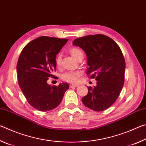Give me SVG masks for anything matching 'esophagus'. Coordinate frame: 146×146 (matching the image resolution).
<instances>
[{"mask_svg": "<svg viewBox=\"0 0 146 146\" xmlns=\"http://www.w3.org/2000/svg\"><path fill=\"white\" fill-rule=\"evenodd\" d=\"M78 85L77 84H71L70 85V87L71 88H75V87H77Z\"/></svg>", "mask_w": 146, "mask_h": 146, "instance_id": "1", "label": "esophagus"}]
</instances>
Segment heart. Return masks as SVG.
I'll return each mask as SVG.
<instances>
[{
  "label": "heart",
  "mask_w": 146,
  "mask_h": 146,
  "mask_svg": "<svg viewBox=\"0 0 146 146\" xmlns=\"http://www.w3.org/2000/svg\"><path fill=\"white\" fill-rule=\"evenodd\" d=\"M70 53L75 59H77L79 56L82 55V51L80 49L75 47L71 48L70 49ZM55 64L58 67H60L61 65V55L60 54L56 56ZM82 75V72L80 71H70L63 73L61 76L62 80L71 83H76L78 82L80 79V76Z\"/></svg>",
  "instance_id": "heart-1"
}]
</instances>
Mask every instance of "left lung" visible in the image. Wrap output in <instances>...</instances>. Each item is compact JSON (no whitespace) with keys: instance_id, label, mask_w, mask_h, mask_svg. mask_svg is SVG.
<instances>
[{"instance_id":"1","label":"left lung","mask_w":146,"mask_h":146,"mask_svg":"<svg viewBox=\"0 0 146 146\" xmlns=\"http://www.w3.org/2000/svg\"><path fill=\"white\" fill-rule=\"evenodd\" d=\"M73 45L85 51L87 75L97 81L94 88L88 87L82 103L95 111L107 110L119 97L124 84L125 62L120 47L112 38L101 34L76 38Z\"/></svg>"}]
</instances>
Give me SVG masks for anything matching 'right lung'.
<instances>
[{
  "instance_id": "1",
  "label": "right lung",
  "mask_w": 146,
  "mask_h": 146,
  "mask_svg": "<svg viewBox=\"0 0 146 146\" xmlns=\"http://www.w3.org/2000/svg\"><path fill=\"white\" fill-rule=\"evenodd\" d=\"M68 39L42 36L26 44L17 65L20 88L28 103L36 110L46 111L60 104L67 83L50 86L47 83L56 70V55Z\"/></svg>"
}]
</instances>
